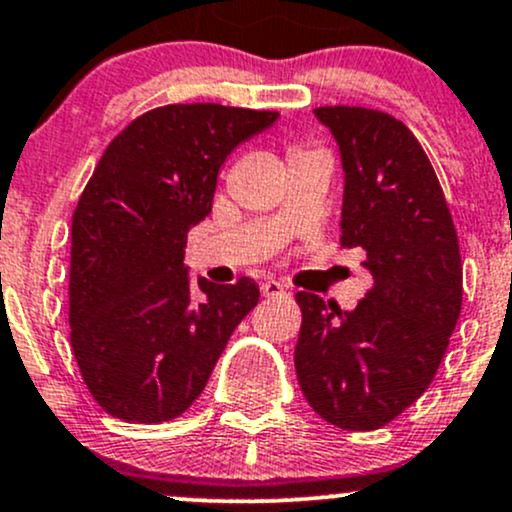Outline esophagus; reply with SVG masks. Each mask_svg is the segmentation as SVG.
Masks as SVG:
<instances>
[{
    "label": "esophagus",
    "mask_w": 512,
    "mask_h": 512,
    "mask_svg": "<svg viewBox=\"0 0 512 512\" xmlns=\"http://www.w3.org/2000/svg\"><path fill=\"white\" fill-rule=\"evenodd\" d=\"M261 292H263V297H278V294H285L287 290H285V285L278 280H266V282H261Z\"/></svg>",
    "instance_id": "1"
}]
</instances>
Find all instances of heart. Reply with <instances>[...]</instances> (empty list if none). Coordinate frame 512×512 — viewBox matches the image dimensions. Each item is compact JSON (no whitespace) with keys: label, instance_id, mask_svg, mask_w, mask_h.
I'll use <instances>...</instances> for the list:
<instances>
[{"label":"heart","instance_id":"obj_1","mask_svg":"<svg viewBox=\"0 0 512 512\" xmlns=\"http://www.w3.org/2000/svg\"><path fill=\"white\" fill-rule=\"evenodd\" d=\"M297 155H306V150H302V148H294V150H292V155H290V158H297Z\"/></svg>","mask_w":512,"mask_h":512}]
</instances>
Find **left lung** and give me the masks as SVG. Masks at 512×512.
Returning <instances> with one entry per match:
<instances>
[{
    "mask_svg": "<svg viewBox=\"0 0 512 512\" xmlns=\"http://www.w3.org/2000/svg\"><path fill=\"white\" fill-rule=\"evenodd\" d=\"M338 141L345 194L340 244L362 249L374 287L352 311L297 292L299 388L347 431L393 422L434 381L462 306L458 232L422 143L366 107H316Z\"/></svg>",
    "mask_w": 512,
    "mask_h": 512,
    "instance_id": "left-lung-1",
    "label": "left lung"
}]
</instances>
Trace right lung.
Returning a JSON list of instances; mask_svg holds the SVG:
<instances>
[{
    "label": "right lung",
    "mask_w": 512,
    "mask_h": 512,
    "mask_svg": "<svg viewBox=\"0 0 512 512\" xmlns=\"http://www.w3.org/2000/svg\"><path fill=\"white\" fill-rule=\"evenodd\" d=\"M278 112L215 102L155 107L105 148L71 220V347L95 402L134 424L170 422L206 388L258 285L198 278L186 234L213 208L218 172Z\"/></svg>",
    "instance_id": "right-lung-1"
}]
</instances>
